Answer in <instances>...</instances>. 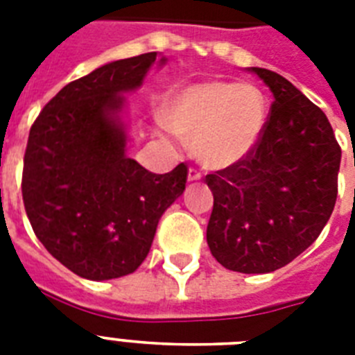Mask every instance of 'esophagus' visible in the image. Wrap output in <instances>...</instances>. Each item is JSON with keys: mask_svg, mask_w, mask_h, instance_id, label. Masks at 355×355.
I'll list each match as a JSON object with an SVG mask.
<instances>
[{"mask_svg": "<svg viewBox=\"0 0 355 355\" xmlns=\"http://www.w3.org/2000/svg\"><path fill=\"white\" fill-rule=\"evenodd\" d=\"M200 178H202L200 173L196 171V169L189 168V171H187V180H189V182H198Z\"/></svg>", "mask_w": 355, "mask_h": 355, "instance_id": "1", "label": "esophagus"}]
</instances>
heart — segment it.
Segmentation results:
<instances>
[{"instance_id": "1", "label": "heart", "mask_w": 355, "mask_h": 355, "mask_svg": "<svg viewBox=\"0 0 355 355\" xmlns=\"http://www.w3.org/2000/svg\"><path fill=\"white\" fill-rule=\"evenodd\" d=\"M269 117L260 88L236 81H202L173 90L160 106V119L175 135L189 141L195 159L222 169L256 148Z\"/></svg>"}]
</instances>
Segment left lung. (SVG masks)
<instances>
[{"instance_id":"left-lung-1","label":"left lung","mask_w":355,"mask_h":355,"mask_svg":"<svg viewBox=\"0 0 355 355\" xmlns=\"http://www.w3.org/2000/svg\"><path fill=\"white\" fill-rule=\"evenodd\" d=\"M247 70L274 101L254 150L205 177L214 198L207 245L225 269L265 274L302 254L329 222L341 148L327 115L293 83L267 68Z\"/></svg>"}]
</instances>
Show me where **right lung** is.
I'll return each mask as SVG.
<instances>
[{
	"instance_id": "obj_1",
	"label": "right lung",
	"mask_w": 355,
	"mask_h": 355,
	"mask_svg": "<svg viewBox=\"0 0 355 355\" xmlns=\"http://www.w3.org/2000/svg\"><path fill=\"white\" fill-rule=\"evenodd\" d=\"M166 61L150 52L95 68L64 86L31 128L21 182L26 216L44 249L81 278L137 270L160 216L186 189V164L157 175L128 157L124 94Z\"/></svg>"
}]
</instances>
